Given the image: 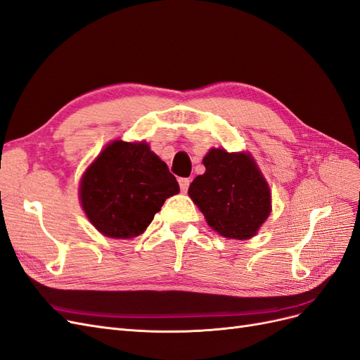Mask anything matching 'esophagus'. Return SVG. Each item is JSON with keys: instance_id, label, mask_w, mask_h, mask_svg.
I'll list each match as a JSON object with an SVG mask.
<instances>
[{"instance_id": "esophagus-1", "label": "esophagus", "mask_w": 360, "mask_h": 360, "mask_svg": "<svg viewBox=\"0 0 360 360\" xmlns=\"http://www.w3.org/2000/svg\"><path fill=\"white\" fill-rule=\"evenodd\" d=\"M179 184H180V189H181V192H188V189H189V184H191V179H184V177H181V179H179Z\"/></svg>"}]
</instances>
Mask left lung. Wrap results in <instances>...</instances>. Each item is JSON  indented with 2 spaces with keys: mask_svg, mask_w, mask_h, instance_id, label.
I'll list each match as a JSON object with an SVG mask.
<instances>
[{
  "mask_svg": "<svg viewBox=\"0 0 360 360\" xmlns=\"http://www.w3.org/2000/svg\"><path fill=\"white\" fill-rule=\"evenodd\" d=\"M202 163L205 172L191 183L189 197L207 224L228 238L252 237L270 213V191L254 159L212 148Z\"/></svg>",
  "mask_w": 360,
  "mask_h": 360,
  "instance_id": "obj_1",
  "label": "left lung"
}]
</instances>
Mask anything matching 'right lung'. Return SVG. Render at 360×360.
Instances as JSON below:
<instances>
[{
    "instance_id": "1",
    "label": "right lung",
    "mask_w": 360,
    "mask_h": 360,
    "mask_svg": "<svg viewBox=\"0 0 360 360\" xmlns=\"http://www.w3.org/2000/svg\"><path fill=\"white\" fill-rule=\"evenodd\" d=\"M179 192L167 163L146 143L114 141L81 181L84 212L97 230L112 238L143 234L165 200Z\"/></svg>"
}]
</instances>
